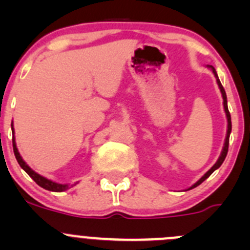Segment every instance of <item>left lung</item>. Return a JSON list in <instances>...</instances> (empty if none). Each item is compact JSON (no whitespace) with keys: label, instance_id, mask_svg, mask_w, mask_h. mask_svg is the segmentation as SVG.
<instances>
[{"label":"left lung","instance_id":"left-lung-1","mask_svg":"<svg viewBox=\"0 0 250 250\" xmlns=\"http://www.w3.org/2000/svg\"><path fill=\"white\" fill-rule=\"evenodd\" d=\"M209 67H210V69H211V71H213V74L215 75V78H216V83H218L219 88H220L221 95H223V100H224V110H225V113H226V118H228V133H226L225 143H224V147H223V151H221V155L219 156V158H218V161H216V163H215V165H214L213 167H211L210 169L208 170V172H207L206 174H204V175L202 176V178H201L200 180L197 181V183H195V184H193V185L191 186V188H188V190H191V188H196V186H198V185H200V184H202L203 181L206 180V179L208 178V176L210 175V174L214 172V170H216V169H218V168L220 167L221 165H223V162H224V161H225V157H226V155H228V151H229V140H230V133H231V128H232V125H231V115H230V112H229V107H228V99H226V93H225V89H224V87H223V85H221V82H220V80H219L218 75H216V71H215V69H214L213 66H209Z\"/></svg>","mask_w":250,"mask_h":250}]
</instances>
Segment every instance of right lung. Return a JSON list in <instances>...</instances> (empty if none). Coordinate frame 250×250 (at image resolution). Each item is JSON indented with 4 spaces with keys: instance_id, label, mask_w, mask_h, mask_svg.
<instances>
[{
    "instance_id": "right-lung-1",
    "label": "right lung",
    "mask_w": 250,
    "mask_h": 250,
    "mask_svg": "<svg viewBox=\"0 0 250 250\" xmlns=\"http://www.w3.org/2000/svg\"><path fill=\"white\" fill-rule=\"evenodd\" d=\"M12 133H13L14 135V128H13V122H12ZM12 141H13V151H14V155H16V158L18 161V163H19L20 167L22 168V169L25 170L27 174H29L30 176L32 178V180L35 181V183L37 184V185H40L41 188H46V190L48 191H53V192H62V191L67 190V188H70L71 186L76 185V184H74V185H67V184H58V183H54V181L49 180V179L44 178V176L40 175V174H37L35 170H32L31 168L29 167V166L25 163V161L22 160L21 156H20L19 151H18L17 148V144H16V138L13 137V139H12Z\"/></svg>"
}]
</instances>
